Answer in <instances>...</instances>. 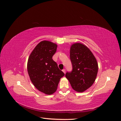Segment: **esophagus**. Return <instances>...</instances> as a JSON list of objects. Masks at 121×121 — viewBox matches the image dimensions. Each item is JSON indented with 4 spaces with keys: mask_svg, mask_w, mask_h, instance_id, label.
Instances as JSON below:
<instances>
[{
    "mask_svg": "<svg viewBox=\"0 0 121 121\" xmlns=\"http://www.w3.org/2000/svg\"><path fill=\"white\" fill-rule=\"evenodd\" d=\"M62 71H63V72L65 74V69H63V70H62Z\"/></svg>",
    "mask_w": 121,
    "mask_h": 121,
    "instance_id": "34e87169",
    "label": "esophagus"
}]
</instances>
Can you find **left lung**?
<instances>
[{
  "mask_svg": "<svg viewBox=\"0 0 121 121\" xmlns=\"http://www.w3.org/2000/svg\"><path fill=\"white\" fill-rule=\"evenodd\" d=\"M70 59L73 69L66 73V78L74 91L84 92L96 80L98 71L96 59L88 47L77 43L71 46Z\"/></svg>",
  "mask_w": 121,
  "mask_h": 121,
  "instance_id": "1",
  "label": "left lung"
}]
</instances>
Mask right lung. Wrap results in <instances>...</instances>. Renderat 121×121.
I'll return each mask as SVG.
<instances>
[{
  "label": "right lung",
  "instance_id": "1",
  "mask_svg": "<svg viewBox=\"0 0 121 121\" xmlns=\"http://www.w3.org/2000/svg\"><path fill=\"white\" fill-rule=\"evenodd\" d=\"M57 45L49 41L38 43L29 57L27 68L33 84L40 92L52 95L57 89L60 79L65 74L53 60Z\"/></svg>",
  "mask_w": 121,
  "mask_h": 121
}]
</instances>
